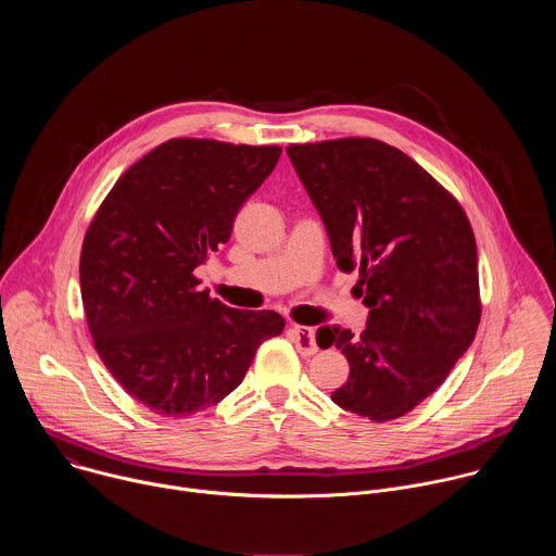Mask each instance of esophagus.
I'll return each instance as SVG.
<instances>
[{
	"label": "esophagus",
	"mask_w": 556,
	"mask_h": 556,
	"mask_svg": "<svg viewBox=\"0 0 556 556\" xmlns=\"http://www.w3.org/2000/svg\"><path fill=\"white\" fill-rule=\"evenodd\" d=\"M292 334H294L296 350H299L303 356H309V354L319 352V345H316L314 328H307V326H292Z\"/></svg>",
	"instance_id": "obj_1"
}]
</instances>
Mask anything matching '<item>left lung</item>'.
<instances>
[{"mask_svg": "<svg viewBox=\"0 0 556 556\" xmlns=\"http://www.w3.org/2000/svg\"><path fill=\"white\" fill-rule=\"evenodd\" d=\"M290 161L321 213L339 270L358 268L361 337L321 328L350 378L332 401L371 422L414 412L446 380L482 316L470 222L429 172L376 138L292 142Z\"/></svg>", "mask_w": 556, "mask_h": 556, "instance_id": "1", "label": "left lung"}]
</instances>
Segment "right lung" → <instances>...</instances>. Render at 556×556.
I'll use <instances>...</instances> for the list:
<instances>
[{"label": "right lung", "mask_w": 556, "mask_h": 556, "mask_svg": "<svg viewBox=\"0 0 556 556\" xmlns=\"http://www.w3.org/2000/svg\"><path fill=\"white\" fill-rule=\"evenodd\" d=\"M279 155V144L172 138L116 180L88 226L78 277L94 348L157 416L185 418L224 401L257 348L286 328L273 309L219 303L193 275L228 242Z\"/></svg>", "instance_id": "add662e5"}]
</instances>
